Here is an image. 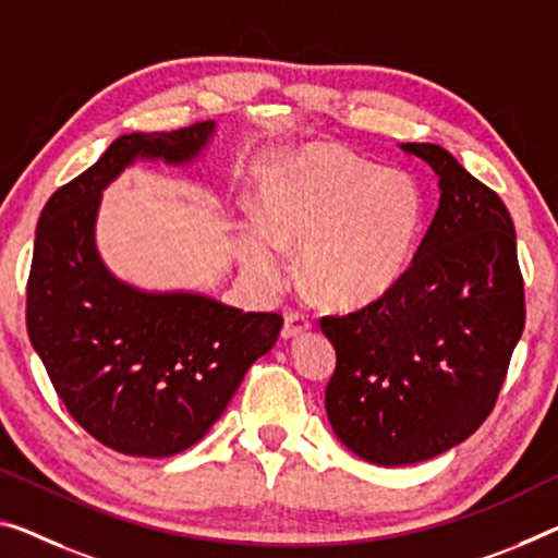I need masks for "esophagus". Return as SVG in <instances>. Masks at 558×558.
I'll return each mask as SVG.
<instances>
[{
  "mask_svg": "<svg viewBox=\"0 0 558 558\" xmlns=\"http://www.w3.org/2000/svg\"><path fill=\"white\" fill-rule=\"evenodd\" d=\"M312 329V322L306 319L304 314H296V312H289L284 316V329H281V337L284 339H299L302 333H306Z\"/></svg>",
  "mask_w": 558,
  "mask_h": 558,
  "instance_id": "esophagus-1",
  "label": "esophagus"
}]
</instances>
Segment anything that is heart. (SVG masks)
<instances>
[{
	"label": "heart",
	"mask_w": 558,
	"mask_h": 558,
	"mask_svg": "<svg viewBox=\"0 0 558 558\" xmlns=\"http://www.w3.org/2000/svg\"><path fill=\"white\" fill-rule=\"evenodd\" d=\"M256 219L236 231V256L256 287L277 289L296 250L302 284L331 308L387 296L409 269L424 219L414 179L329 144L281 159L259 179Z\"/></svg>",
	"instance_id": "heart-1"
}]
</instances>
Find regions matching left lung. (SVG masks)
<instances>
[{
	"label": "left lung",
	"instance_id": "8db88e82",
	"mask_svg": "<svg viewBox=\"0 0 558 558\" xmlns=\"http://www.w3.org/2000/svg\"><path fill=\"white\" fill-rule=\"evenodd\" d=\"M439 177V209L387 296L324 316L337 349L327 416L379 466L426 461L484 424L524 331L517 231L499 194L436 144H401Z\"/></svg>",
	"mask_w": 558,
	"mask_h": 558
}]
</instances>
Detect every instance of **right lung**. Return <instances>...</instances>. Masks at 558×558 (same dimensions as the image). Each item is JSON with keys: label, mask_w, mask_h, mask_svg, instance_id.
Segmentation results:
<instances>
[{"label": "right lung", "mask_w": 558, "mask_h": 558, "mask_svg": "<svg viewBox=\"0 0 558 558\" xmlns=\"http://www.w3.org/2000/svg\"><path fill=\"white\" fill-rule=\"evenodd\" d=\"M217 122L122 134L41 209L27 331L59 399L94 439L130 457L190 449L277 344L279 314L242 312L196 291L126 284L97 250L101 192L134 161L186 167Z\"/></svg>", "instance_id": "obj_1"}]
</instances>
